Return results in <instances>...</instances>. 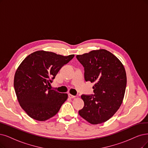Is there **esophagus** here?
Here are the masks:
<instances>
[{
	"instance_id": "34e87169",
	"label": "esophagus",
	"mask_w": 148,
	"mask_h": 148,
	"mask_svg": "<svg viewBox=\"0 0 148 148\" xmlns=\"http://www.w3.org/2000/svg\"><path fill=\"white\" fill-rule=\"evenodd\" d=\"M68 96H69V98H71V99H73V98H75V96H73V95H71V94H69L68 95Z\"/></svg>"
}]
</instances>
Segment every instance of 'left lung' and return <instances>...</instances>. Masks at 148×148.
Wrapping results in <instances>:
<instances>
[{
	"mask_svg": "<svg viewBox=\"0 0 148 148\" xmlns=\"http://www.w3.org/2000/svg\"><path fill=\"white\" fill-rule=\"evenodd\" d=\"M84 67L86 82L95 83L94 95H82L84 107L81 117L92 124L107 121L121 106L126 88L125 70L120 60L106 49L77 55Z\"/></svg>",
	"mask_w": 148,
	"mask_h": 148,
	"instance_id": "obj_1",
	"label": "left lung"
}]
</instances>
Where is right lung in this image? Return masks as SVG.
Segmentation results:
<instances>
[{
	"mask_svg": "<svg viewBox=\"0 0 148 148\" xmlns=\"http://www.w3.org/2000/svg\"><path fill=\"white\" fill-rule=\"evenodd\" d=\"M74 57L38 51L20 64L15 73L14 88L21 107L30 118L46 121L56 115L66 101V93L50 90L49 86L63 66Z\"/></svg>",
	"mask_w": 148,
	"mask_h": 148,
	"instance_id": "right-lung-1",
	"label": "right lung"
}]
</instances>
